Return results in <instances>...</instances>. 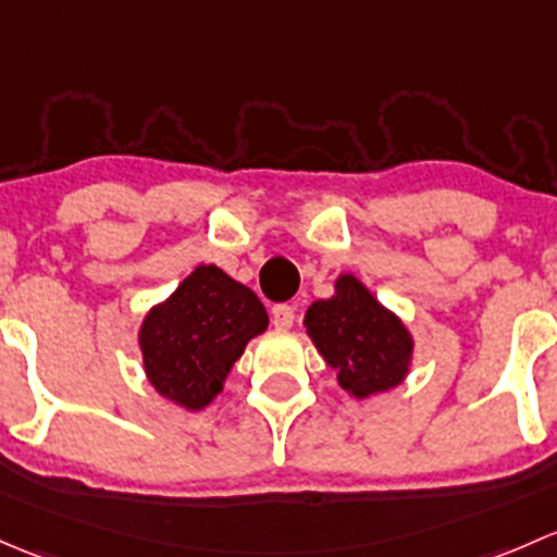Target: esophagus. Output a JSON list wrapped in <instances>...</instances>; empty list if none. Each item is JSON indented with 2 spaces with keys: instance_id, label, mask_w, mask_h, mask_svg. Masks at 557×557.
<instances>
[{
  "instance_id": "esophagus-1",
  "label": "esophagus",
  "mask_w": 557,
  "mask_h": 557,
  "mask_svg": "<svg viewBox=\"0 0 557 557\" xmlns=\"http://www.w3.org/2000/svg\"><path fill=\"white\" fill-rule=\"evenodd\" d=\"M271 319H273V326H276V330H289V326L295 324V308H292V306H273Z\"/></svg>"
}]
</instances>
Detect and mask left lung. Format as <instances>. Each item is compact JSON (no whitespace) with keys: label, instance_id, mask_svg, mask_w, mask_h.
Returning <instances> with one entry per match:
<instances>
[{"label":"left lung","instance_id":"1","mask_svg":"<svg viewBox=\"0 0 557 557\" xmlns=\"http://www.w3.org/2000/svg\"><path fill=\"white\" fill-rule=\"evenodd\" d=\"M306 330L337 383L357 399L388 392L405 381L412 335L403 319L372 297L351 273L335 281V295L306 311Z\"/></svg>","mask_w":557,"mask_h":557}]
</instances>
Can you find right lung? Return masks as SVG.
<instances>
[{"instance_id":"add662e5","label":"right lung","mask_w":557,"mask_h":557,"mask_svg":"<svg viewBox=\"0 0 557 557\" xmlns=\"http://www.w3.org/2000/svg\"><path fill=\"white\" fill-rule=\"evenodd\" d=\"M265 330V306L249 286L216 265H198L141 321L147 381L174 405L203 410L222 392L246 343Z\"/></svg>"}]
</instances>
